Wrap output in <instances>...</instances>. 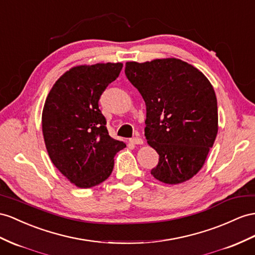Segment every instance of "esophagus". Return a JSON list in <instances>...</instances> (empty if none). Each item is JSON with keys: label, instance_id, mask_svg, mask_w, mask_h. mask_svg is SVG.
<instances>
[{"label": "esophagus", "instance_id": "34e87169", "mask_svg": "<svg viewBox=\"0 0 255 255\" xmlns=\"http://www.w3.org/2000/svg\"><path fill=\"white\" fill-rule=\"evenodd\" d=\"M130 143H132V144H143V140L140 136H133V138L130 139Z\"/></svg>", "mask_w": 255, "mask_h": 255}]
</instances>
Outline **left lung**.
I'll return each mask as SVG.
<instances>
[{
  "instance_id": "obj_1",
  "label": "left lung",
  "mask_w": 255,
  "mask_h": 255,
  "mask_svg": "<svg viewBox=\"0 0 255 255\" xmlns=\"http://www.w3.org/2000/svg\"><path fill=\"white\" fill-rule=\"evenodd\" d=\"M125 74L146 106L144 135L159 155L152 175L166 184L190 180L204 166L218 133L212 85L175 58L127 62Z\"/></svg>"
}]
</instances>
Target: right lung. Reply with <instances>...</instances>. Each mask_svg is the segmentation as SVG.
<instances>
[{
    "label": "right lung",
    "mask_w": 255,
    "mask_h": 255,
    "mask_svg": "<svg viewBox=\"0 0 255 255\" xmlns=\"http://www.w3.org/2000/svg\"><path fill=\"white\" fill-rule=\"evenodd\" d=\"M123 63L72 68L58 80L44 104L42 128L49 157L71 183L89 188L112 173L115 154L126 147L109 135L100 96L119 77Z\"/></svg>",
    "instance_id": "right-lung-1"
}]
</instances>
